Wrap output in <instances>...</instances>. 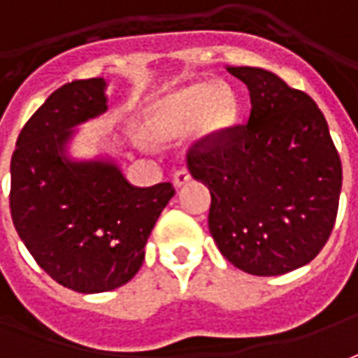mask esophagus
Returning <instances> with one entry per match:
<instances>
[{
	"label": "esophagus",
	"mask_w": 358,
	"mask_h": 358,
	"mask_svg": "<svg viewBox=\"0 0 358 358\" xmlns=\"http://www.w3.org/2000/svg\"><path fill=\"white\" fill-rule=\"evenodd\" d=\"M189 180H192V176H189L188 170H178L176 174H174V186L176 188H182V186H186Z\"/></svg>",
	"instance_id": "obj_1"
}]
</instances>
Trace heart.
Listing matches in <instances>:
<instances>
[{
	"label": "heart",
	"instance_id": "b5f03b06",
	"mask_svg": "<svg viewBox=\"0 0 358 358\" xmlns=\"http://www.w3.org/2000/svg\"><path fill=\"white\" fill-rule=\"evenodd\" d=\"M239 101L227 84L194 82L148 103L143 115V135L166 145L192 129L196 143H213L237 121Z\"/></svg>",
	"mask_w": 358,
	"mask_h": 358
}]
</instances>
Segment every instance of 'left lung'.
Wrapping results in <instances>:
<instances>
[{
	"instance_id": "left-lung-1",
	"label": "left lung",
	"mask_w": 358,
	"mask_h": 358,
	"mask_svg": "<svg viewBox=\"0 0 358 358\" xmlns=\"http://www.w3.org/2000/svg\"><path fill=\"white\" fill-rule=\"evenodd\" d=\"M225 68L249 90V123L192 150L189 174L210 189L221 255L249 274H286L313 261L331 235L341 160L308 94L264 68Z\"/></svg>"
}]
</instances>
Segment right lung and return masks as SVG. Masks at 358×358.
Here are the masks:
<instances>
[{"instance_id":"add662e5","label":"right lung","mask_w":358,"mask_h":358,"mask_svg":"<svg viewBox=\"0 0 358 358\" xmlns=\"http://www.w3.org/2000/svg\"><path fill=\"white\" fill-rule=\"evenodd\" d=\"M108 80L68 82L27 121L11 157V217L27 250L58 284L99 294L127 284L176 194L133 186L108 152L76 159L78 127L108 113Z\"/></svg>"}]
</instances>
